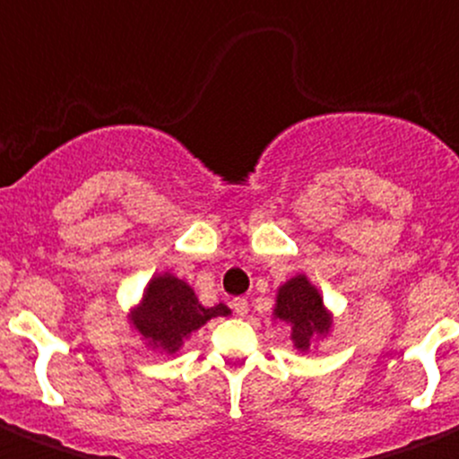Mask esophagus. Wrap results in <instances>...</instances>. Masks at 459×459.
I'll return each instance as SVG.
<instances>
[{
  "instance_id": "34e87169",
  "label": "esophagus",
  "mask_w": 459,
  "mask_h": 459,
  "mask_svg": "<svg viewBox=\"0 0 459 459\" xmlns=\"http://www.w3.org/2000/svg\"><path fill=\"white\" fill-rule=\"evenodd\" d=\"M230 307H233V311L238 316H247L248 314V302L247 298H233V302H230Z\"/></svg>"
}]
</instances>
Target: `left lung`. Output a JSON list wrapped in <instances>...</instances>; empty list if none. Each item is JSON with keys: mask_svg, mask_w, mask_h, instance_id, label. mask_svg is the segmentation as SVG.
Returning a JSON list of instances; mask_svg holds the SVG:
<instances>
[{"mask_svg": "<svg viewBox=\"0 0 459 459\" xmlns=\"http://www.w3.org/2000/svg\"><path fill=\"white\" fill-rule=\"evenodd\" d=\"M275 316L291 323V336L300 350L309 348V341L329 329V316L323 309V298L307 282L305 275L291 278L278 291Z\"/></svg>", "mask_w": 459, "mask_h": 459, "instance_id": "1", "label": "left lung"}]
</instances>
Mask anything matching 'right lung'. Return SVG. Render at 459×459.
Returning a JSON list of instances; mask_svg holds the SVG:
<instances>
[{"label": "right lung", "mask_w": 459, "mask_h": 459, "mask_svg": "<svg viewBox=\"0 0 459 459\" xmlns=\"http://www.w3.org/2000/svg\"><path fill=\"white\" fill-rule=\"evenodd\" d=\"M230 314L224 302L215 307H202L193 289L175 275H161L148 284L134 325L150 341V345L163 352H177L190 332L202 327L215 316Z\"/></svg>", "instance_id": "1"}]
</instances>
